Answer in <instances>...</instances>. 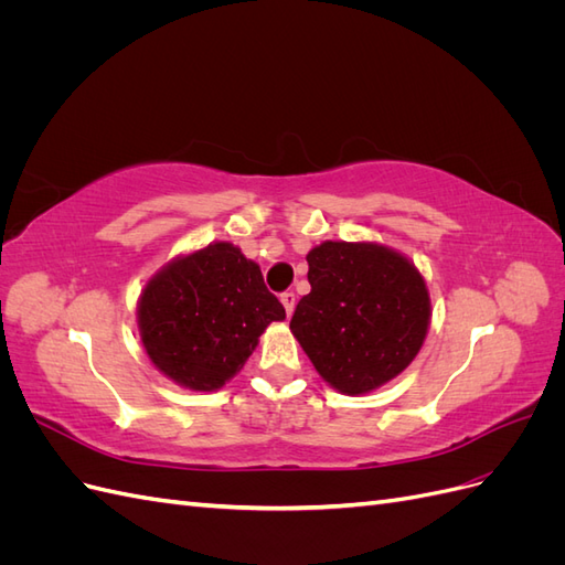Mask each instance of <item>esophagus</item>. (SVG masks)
<instances>
[{"label":"esophagus","mask_w":565,"mask_h":565,"mask_svg":"<svg viewBox=\"0 0 565 565\" xmlns=\"http://www.w3.org/2000/svg\"><path fill=\"white\" fill-rule=\"evenodd\" d=\"M280 301H282V306H285V313H287V316H292V311H295V303H297L295 292H289V289H287V292H282V295H280Z\"/></svg>","instance_id":"esophagus-1"}]
</instances>
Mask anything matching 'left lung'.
I'll use <instances>...</instances> for the list:
<instances>
[{
	"label": "left lung",
	"mask_w": 565,
	"mask_h": 565,
	"mask_svg": "<svg viewBox=\"0 0 565 565\" xmlns=\"http://www.w3.org/2000/svg\"><path fill=\"white\" fill-rule=\"evenodd\" d=\"M306 262L311 292L299 299L289 330L324 382L358 396L415 361L431 320L415 264L384 245L332 241Z\"/></svg>",
	"instance_id": "left-lung-1"
}]
</instances>
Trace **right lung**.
<instances>
[{"instance_id": "right-lung-1", "label": "right lung", "mask_w": 565, "mask_h": 565, "mask_svg": "<svg viewBox=\"0 0 565 565\" xmlns=\"http://www.w3.org/2000/svg\"><path fill=\"white\" fill-rule=\"evenodd\" d=\"M285 309L262 268L231 243H214L167 264L139 301V332L160 372L193 391H214L241 372Z\"/></svg>"}]
</instances>
